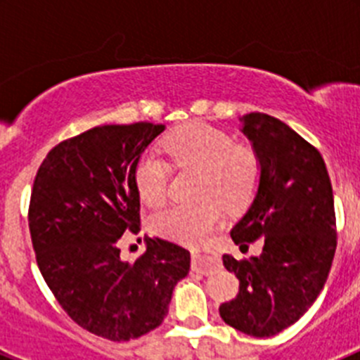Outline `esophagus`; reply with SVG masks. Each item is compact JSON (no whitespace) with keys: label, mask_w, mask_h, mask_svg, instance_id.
Instances as JSON below:
<instances>
[{"label":"esophagus","mask_w":360,"mask_h":360,"mask_svg":"<svg viewBox=\"0 0 360 360\" xmlns=\"http://www.w3.org/2000/svg\"><path fill=\"white\" fill-rule=\"evenodd\" d=\"M193 257V270L200 274H209L219 266V256L209 247H195L191 250Z\"/></svg>","instance_id":"1"}]
</instances>
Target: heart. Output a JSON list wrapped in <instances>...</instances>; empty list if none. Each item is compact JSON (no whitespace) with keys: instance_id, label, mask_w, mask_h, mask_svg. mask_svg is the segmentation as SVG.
Segmentation results:
<instances>
[{"instance_id":"heart-1","label":"heart","mask_w":360,"mask_h":360,"mask_svg":"<svg viewBox=\"0 0 360 360\" xmlns=\"http://www.w3.org/2000/svg\"><path fill=\"white\" fill-rule=\"evenodd\" d=\"M164 151L180 169H200L196 205H173L151 218L153 232L186 245H200L211 238L224 218L221 203L240 207L250 200L259 180V160L252 148L234 144V139L211 124L193 122L165 136ZM171 167L151 151L142 153L133 167V184L149 207L162 205L167 196Z\"/></svg>"}]
</instances>
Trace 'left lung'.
<instances>
[{
  "label": "left lung",
  "instance_id": "1",
  "mask_svg": "<svg viewBox=\"0 0 360 360\" xmlns=\"http://www.w3.org/2000/svg\"><path fill=\"white\" fill-rule=\"evenodd\" d=\"M241 122L259 160V184L231 236L236 245L257 238L265 245L250 259L224 256L240 292L219 316L247 335L270 337L303 316L328 278L337 247L332 182L321 153L285 122L265 113Z\"/></svg>",
  "mask_w": 360,
  "mask_h": 360
}]
</instances>
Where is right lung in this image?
<instances>
[{
    "mask_svg": "<svg viewBox=\"0 0 360 360\" xmlns=\"http://www.w3.org/2000/svg\"><path fill=\"white\" fill-rule=\"evenodd\" d=\"M164 124L97 126L63 141L37 169L28 227L37 266L63 310L81 328L131 341L160 326L191 254L162 238L122 262L117 241L141 231L133 167Z\"/></svg>",
    "mask_w": 360,
    "mask_h": 360,
    "instance_id": "1",
    "label": "right lung"
}]
</instances>
